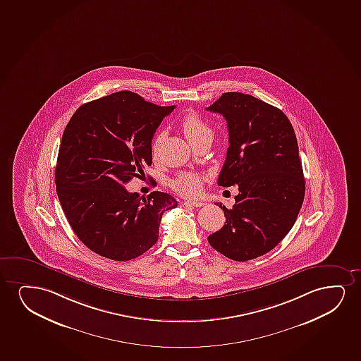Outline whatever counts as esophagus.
<instances>
[{
  "mask_svg": "<svg viewBox=\"0 0 361 361\" xmlns=\"http://www.w3.org/2000/svg\"><path fill=\"white\" fill-rule=\"evenodd\" d=\"M183 204H185V206L196 207V208H200V207L204 206V203H202V202H196V201L183 202Z\"/></svg>",
  "mask_w": 361,
  "mask_h": 361,
  "instance_id": "esophagus-1",
  "label": "esophagus"
}]
</instances>
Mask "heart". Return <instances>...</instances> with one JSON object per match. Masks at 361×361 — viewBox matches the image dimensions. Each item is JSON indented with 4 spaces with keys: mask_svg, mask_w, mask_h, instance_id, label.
I'll use <instances>...</instances> for the list:
<instances>
[{
    "mask_svg": "<svg viewBox=\"0 0 361 361\" xmlns=\"http://www.w3.org/2000/svg\"><path fill=\"white\" fill-rule=\"evenodd\" d=\"M181 128L191 145L196 143L197 141H200L204 137L213 136L212 127L196 113H188L183 116ZM164 132H159L153 138L152 145H150V152L153 157H157L159 153L160 145L164 141ZM202 181H203V178L200 173L185 171V173H178V176L173 178L171 181V188L183 196L196 197L201 193Z\"/></svg>",
    "mask_w": 361,
    "mask_h": 361,
    "instance_id": "b5f03b06",
    "label": "heart"
}]
</instances>
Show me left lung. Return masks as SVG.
<instances>
[{"label": "left lung", "mask_w": 361, "mask_h": 361, "mask_svg": "<svg viewBox=\"0 0 361 361\" xmlns=\"http://www.w3.org/2000/svg\"><path fill=\"white\" fill-rule=\"evenodd\" d=\"M228 122L229 148L218 185H238L225 224L208 243L225 257L245 262L276 247L295 223L305 180L295 132L281 110L248 94L229 92L207 108Z\"/></svg>", "instance_id": "8db88e82"}]
</instances>
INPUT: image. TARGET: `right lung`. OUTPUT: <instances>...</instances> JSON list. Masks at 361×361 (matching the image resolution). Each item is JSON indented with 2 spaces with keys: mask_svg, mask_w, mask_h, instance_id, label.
<instances>
[{
  "mask_svg": "<svg viewBox=\"0 0 361 361\" xmlns=\"http://www.w3.org/2000/svg\"><path fill=\"white\" fill-rule=\"evenodd\" d=\"M173 108L122 90L83 104L71 117L57 157L56 192L71 228L93 252L114 261L141 256L158 241L163 213L178 207L169 193L142 198L125 188L152 165V140Z\"/></svg>",
  "mask_w": 361,
  "mask_h": 361,
  "instance_id": "obj_1",
  "label": "right lung"
}]
</instances>
